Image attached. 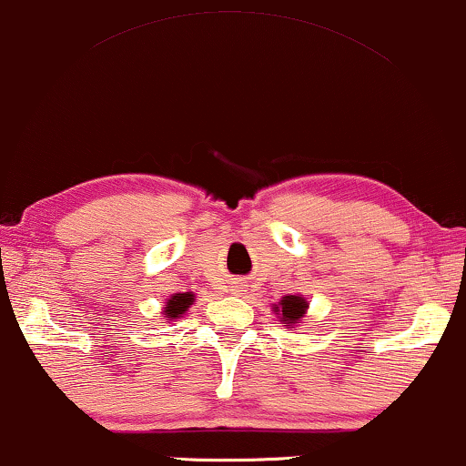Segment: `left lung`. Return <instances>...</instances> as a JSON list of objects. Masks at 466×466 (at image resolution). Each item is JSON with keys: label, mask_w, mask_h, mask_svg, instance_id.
I'll return each instance as SVG.
<instances>
[{"label": "left lung", "mask_w": 466, "mask_h": 466, "mask_svg": "<svg viewBox=\"0 0 466 466\" xmlns=\"http://www.w3.org/2000/svg\"><path fill=\"white\" fill-rule=\"evenodd\" d=\"M305 309H308V301L301 297H284L279 301V308H275V311H281V320H284V327H290L292 322H297L299 318L305 314Z\"/></svg>", "instance_id": "left-lung-1"}]
</instances>
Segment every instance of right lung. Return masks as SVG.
Instances as JSON below:
<instances>
[{
    "instance_id": "right-lung-1",
    "label": "right lung",
    "mask_w": 466,
    "mask_h": 466,
    "mask_svg": "<svg viewBox=\"0 0 466 466\" xmlns=\"http://www.w3.org/2000/svg\"><path fill=\"white\" fill-rule=\"evenodd\" d=\"M189 305H193V294H174L167 301V308H165V318H178L180 314H185V311L189 309Z\"/></svg>"
}]
</instances>
